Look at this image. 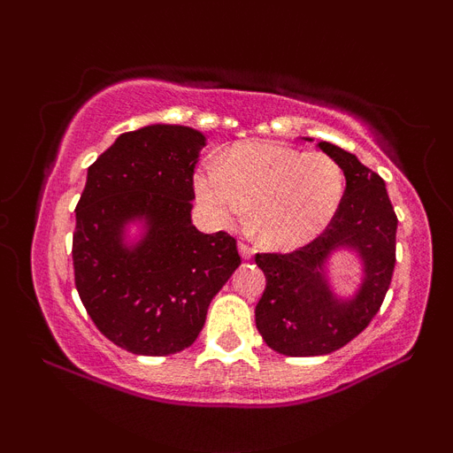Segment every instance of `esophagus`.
Returning <instances> with one entry per match:
<instances>
[{"mask_svg": "<svg viewBox=\"0 0 453 453\" xmlns=\"http://www.w3.org/2000/svg\"><path fill=\"white\" fill-rule=\"evenodd\" d=\"M238 251H241V256L244 259H249L253 256V253H256V249H253V244H249L247 241H241V242H238Z\"/></svg>", "mask_w": 453, "mask_h": 453, "instance_id": "1", "label": "esophagus"}]
</instances>
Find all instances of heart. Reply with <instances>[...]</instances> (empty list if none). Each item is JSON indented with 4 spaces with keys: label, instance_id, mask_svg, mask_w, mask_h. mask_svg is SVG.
<instances>
[{
    "label": "heart",
    "instance_id": "obj_1",
    "mask_svg": "<svg viewBox=\"0 0 453 453\" xmlns=\"http://www.w3.org/2000/svg\"><path fill=\"white\" fill-rule=\"evenodd\" d=\"M196 197L217 227L247 219L270 249H296L330 226L345 196V173L330 155L280 142H241L194 176Z\"/></svg>",
    "mask_w": 453,
    "mask_h": 453
}]
</instances>
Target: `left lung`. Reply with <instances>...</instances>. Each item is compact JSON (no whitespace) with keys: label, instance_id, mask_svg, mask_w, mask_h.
I'll list each match as a JSON object with an SVG mask.
<instances>
[{"label":"left lung","instance_id":"8db88e82","mask_svg":"<svg viewBox=\"0 0 453 453\" xmlns=\"http://www.w3.org/2000/svg\"><path fill=\"white\" fill-rule=\"evenodd\" d=\"M345 173V196L330 226L289 253H257L266 289L256 306V326L270 349L292 357L326 356L372 321L381 309L396 264V212L386 183L356 155L330 142L317 144ZM339 246H351L365 262V280L356 299L332 296L323 264Z\"/></svg>","mask_w":453,"mask_h":453}]
</instances>
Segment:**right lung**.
Returning <instances> with one entry per match:
<instances>
[{"label": "right lung", "instance_id": "1", "mask_svg": "<svg viewBox=\"0 0 453 453\" xmlns=\"http://www.w3.org/2000/svg\"><path fill=\"white\" fill-rule=\"evenodd\" d=\"M206 144L183 126L121 134L87 170L72 238L74 283L97 330L136 356L194 345L206 311L241 264L236 238L191 223L194 168ZM144 216L134 250L122 227Z\"/></svg>", "mask_w": 453, "mask_h": 453}]
</instances>
